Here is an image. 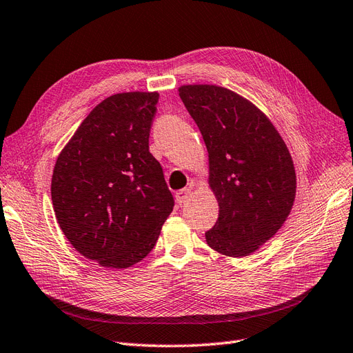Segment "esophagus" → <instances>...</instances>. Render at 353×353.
<instances>
[{"mask_svg": "<svg viewBox=\"0 0 353 353\" xmlns=\"http://www.w3.org/2000/svg\"><path fill=\"white\" fill-rule=\"evenodd\" d=\"M189 199H190V189H188V188L186 189H181V190H179L176 193V202L179 205L186 203Z\"/></svg>", "mask_w": 353, "mask_h": 353, "instance_id": "esophagus-1", "label": "esophagus"}]
</instances>
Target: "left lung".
<instances>
[{
    "mask_svg": "<svg viewBox=\"0 0 353 353\" xmlns=\"http://www.w3.org/2000/svg\"><path fill=\"white\" fill-rule=\"evenodd\" d=\"M179 96L203 137L219 205L206 243L225 256H249L291 212L296 188L291 154L268 117L234 91L193 84L181 85Z\"/></svg>",
    "mask_w": 353,
    "mask_h": 353,
    "instance_id": "left-lung-1",
    "label": "left lung"
}]
</instances>
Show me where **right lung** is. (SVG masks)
<instances>
[{"mask_svg": "<svg viewBox=\"0 0 353 353\" xmlns=\"http://www.w3.org/2000/svg\"><path fill=\"white\" fill-rule=\"evenodd\" d=\"M159 93H121L90 112L61 151L50 194L65 237L84 257L125 269L145 257L174 199L150 152Z\"/></svg>", "mask_w": 353, "mask_h": 353, "instance_id": "add662e5", "label": "right lung"}]
</instances>
